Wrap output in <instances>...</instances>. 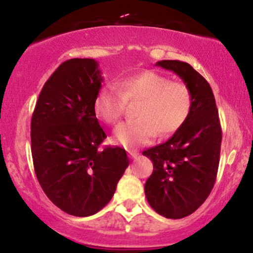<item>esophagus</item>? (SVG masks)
Here are the masks:
<instances>
[{
	"label": "esophagus",
	"mask_w": 253,
	"mask_h": 253,
	"mask_svg": "<svg viewBox=\"0 0 253 253\" xmlns=\"http://www.w3.org/2000/svg\"><path fill=\"white\" fill-rule=\"evenodd\" d=\"M128 156L131 159H137L138 156H139V154H138L137 151H128Z\"/></svg>",
	"instance_id": "obj_1"
}]
</instances>
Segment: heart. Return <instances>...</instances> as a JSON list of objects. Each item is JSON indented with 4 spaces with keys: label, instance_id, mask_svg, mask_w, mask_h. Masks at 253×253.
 I'll return each mask as SVG.
<instances>
[{
    "label": "heart",
    "instance_id": "b5f03b06",
    "mask_svg": "<svg viewBox=\"0 0 253 253\" xmlns=\"http://www.w3.org/2000/svg\"><path fill=\"white\" fill-rule=\"evenodd\" d=\"M120 91L105 86L97 93L94 110L108 125H115L125 113L127 102L140 104L133 121L120 125L114 132V142L126 148L147 144L155 138L175 133L187 122L193 108V93L187 84L169 81L154 70L129 75L119 82Z\"/></svg>",
    "mask_w": 253,
    "mask_h": 253
}]
</instances>
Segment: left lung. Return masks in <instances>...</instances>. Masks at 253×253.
<instances>
[{
  "label": "left lung",
  "instance_id": "left-lung-1",
  "mask_svg": "<svg viewBox=\"0 0 253 253\" xmlns=\"http://www.w3.org/2000/svg\"><path fill=\"white\" fill-rule=\"evenodd\" d=\"M156 65L177 74L193 93L187 122L167 142L143 151L154 164L144 187L149 205L161 216L179 219L195 212L213 188L222 129L213 92L190 64L161 60Z\"/></svg>",
  "mask_w": 253,
  "mask_h": 253
}]
</instances>
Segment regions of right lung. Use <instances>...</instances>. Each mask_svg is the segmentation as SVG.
<instances>
[{"mask_svg":"<svg viewBox=\"0 0 253 253\" xmlns=\"http://www.w3.org/2000/svg\"><path fill=\"white\" fill-rule=\"evenodd\" d=\"M102 82L94 59L66 60L44 84L31 119L37 179L47 198L71 216L100 211L129 165L125 149H98L106 138L94 110Z\"/></svg>","mask_w":253,"mask_h":253,"instance_id":"obj_1","label":"right lung"}]
</instances>
